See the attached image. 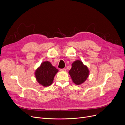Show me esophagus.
<instances>
[{"label":"esophagus","instance_id":"obj_1","mask_svg":"<svg viewBox=\"0 0 125 125\" xmlns=\"http://www.w3.org/2000/svg\"><path fill=\"white\" fill-rule=\"evenodd\" d=\"M60 71H66V69L65 68L61 69H60Z\"/></svg>","mask_w":125,"mask_h":125}]
</instances>
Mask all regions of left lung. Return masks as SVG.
Instances as JSON below:
<instances>
[{"instance_id":"left-lung-1","label":"left lung","mask_w":125,"mask_h":125,"mask_svg":"<svg viewBox=\"0 0 125 125\" xmlns=\"http://www.w3.org/2000/svg\"><path fill=\"white\" fill-rule=\"evenodd\" d=\"M69 71L72 80L75 84L80 85L84 83L89 75V70L81 60H75L72 63Z\"/></svg>"}]
</instances>
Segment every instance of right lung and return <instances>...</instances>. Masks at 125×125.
I'll use <instances>...</instances> for the list:
<instances>
[{
	"mask_svg": "<svg viewBox=\"0 0 125 125\" xmlns=\"http://www.w3.org/2000/svg\"><path fill=\"white\" fill-rule=\"evenodd\" d=\"M58 72L55 67L48 61L44 62L37 68L35 72L36 81L40 85L46 87L51 85L56 74Z\"/></svg>",
	"mask_w": 125,
	"mask_h": 125,
	"instance_id": "1",
	"label": "right lung"
}]
</instances>
